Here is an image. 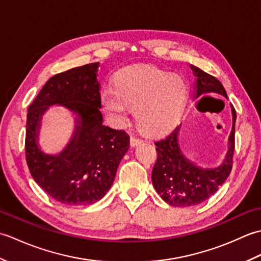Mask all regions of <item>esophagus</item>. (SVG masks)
I'll return each mask as SVG.
<instances>
[{
	"mask_svg": "<svg viewBox=\"0 0 261 261\" xmlns=\"http://www.w3.org/2000/svg\"><path fill=\"white\" fill-rule=\"evenodd\" d=\"M142 142H143V140H141L140 138H137V137H131V139H130V143H131L132 147H136L138 145H140V143H142Z\"/></svg>",
	"mask_w": 261,
	"mask_h": 261,
	"instance_id": "esophagus-1",
	"label": "esophagus"
}]
</instances>
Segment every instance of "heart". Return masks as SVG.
Listing matches in <instances>:
<instances>
[{
	"label": "heart",
	"mask_w": 261,
	"mask_h": 261,
	"mask_svg": "<svg viewBox=\"0 0 261 261\" xmlns=\"http://www.w3.org/2000/svg\"><path fill=\"white\" fill-rule=\"evenodd\" d=\"M190 84L182 75L153 66H131L122 69L115 88L102 92V104L111 118L124 122L130 109H137L141 129L150 135L170 130L184 110Z\"/></svg>",
	"instance_id": "obj_1"
}]
</instances>
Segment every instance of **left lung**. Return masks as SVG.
Here are the masks:
<instances>
[{
	"mask_svg": "<svg viewBox=\"0 0 261 261\" xmlns=\"http://www.w3.org/2000/svg\"><path fill=\"white\" fill-rule=\"evenodd\" d=\"M191 68L196 77V98L206 94H219L228 98L224 87L219 80L196 66L192 65ZM231 111L232 130L229 136L228 152L223 163L218 167L202 168L182 154L178 143L181 124L168 136L154 142L157 147V162L151 174L152 185L166 203L177 207L197 205L212 196L228 178L232 169L237 119L233 107H231Z\"/></svg>",
	"mask_w": 261,
	"mask_h": 261,
	"instance_id": "1",
	"label": "left lung"
}]
</instances>
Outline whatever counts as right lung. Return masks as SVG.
Wrapping results in <instances>:
<instances>
[{
	"label": "right lung",
	"mask_w": 261,
	"mask_h": 261,
	"mask_svg": "<svg viewBox=\"0 0 261 261\" xmlns=\"http://www.w3.org/2000/svg\"><path fill=\"white\" fill-rule=\"evenodd\" d=\"M97 69L98 63H93L53 76L28 109L25 158L30 174L49 196L66 205H91L104 197L129 150V135L103 124ZM53 105L75 114L73 136L55 155L38 146L42 116Z\"/></svg>",
	"instance_id": "1"
}]
</instances>
